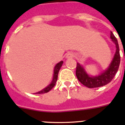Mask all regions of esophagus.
Segmentation results:
<instances>
[{"mask_svg": "<svg viewBox=\"0 0 125 125\" xmlns=\"http://www.w3.org/2000/svg\"><path fill=\"white\" fill-rule=\"evenodd\" d=\"M73 56H74V54H73V52H68L67 54V58H71L73 57Z\"/></svg>", "mask_w": 125, "mask_h": 125, "instance_id": "esophagus-1", "label": "esophagus"}]
</instances>
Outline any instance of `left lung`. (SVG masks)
Returning a JSON list of instances; mask_svg holds the SVG:
<instances>
[{
	"label": "left lung",
	"instance_id": "8db88e82",
	"mask_svg": "<svg viewBox=\"0 0 125 125\" xmlns=\"http://www.w3.org/2000/svg\"><path fill=\"white\" fill-rule=\"evenodd\" d=\"M110 38L112 41L115 43L116 47V51L114 54L112 61L109 65L107 69L105 70L103 73L96 76H89L83 67L79 63H77L76 75L77 78L83 85L88 88H96L104 86L108 83H110L115 76V74L118 71L119 66L120 64V54H119V48L117 42V38H115L112 32H110Z\"/></svg>",
	"mask_w": 125,
	"mask_h": 125
}]
</instances>
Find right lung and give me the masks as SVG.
<instances>
[{"label": "right lung", "instance_id": "1", "mask_svg": "<svg viewBox=\"0 0 125 125\" xmlns=\"http://www.w3.org/2000/svg\"><path fill=\"white\" fill-rule=\"evenodd\" d=\"M63 62V61H61L59 63H58L56 65V66L54 67V74H53V78H52V82L47 87H45V89H43V90L39 91V92H36V94H44V93H47L49 91H50L51 89L54 87L56 84V82L58 80V73H59V71L62 65Z\"/></svg>", "mask_w": 125, "mask_h": 125}]
</instances>
